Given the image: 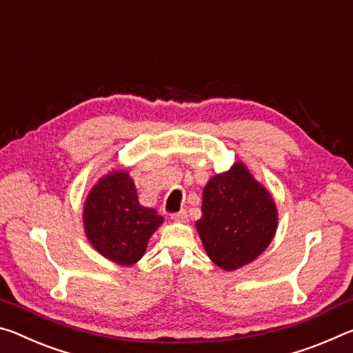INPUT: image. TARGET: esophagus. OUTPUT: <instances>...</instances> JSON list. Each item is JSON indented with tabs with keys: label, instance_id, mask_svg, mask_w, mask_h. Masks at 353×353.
I'll use <instances>...</instances> for the list:
<instances>
[{
	"label": "esophagus",
	"instance_id": "obj_1",
	"mask_svg": "<svg viewBox=\"0 0 353 353\" xmlns=\"http://www.w3.org/2000/svg\"><path fill=\"white\" fill-rule=\"evenodd\" d=\"M170 219L173 222H180V223H186L188 222V212L181 210L180 212H175V214H172Z\"/></svg>",
	"mask_w": 353,
	"mask_h": 353
}]
</instances>
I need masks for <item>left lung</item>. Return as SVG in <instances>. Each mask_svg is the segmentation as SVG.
I'll return each mask as SVG.
<instances>
[{
  "label": "left lung",
  "mask_w": 353,
  "mask_h": 353,
  "mask_svg": "<svg viewBox=\"0 0 353 353\" xmlns=\"http://www.w3.org/2000/svg\"><path fill=\"white\" fill-rule=\"evenodd\" d=\"M201 199L195 228L208 256L221 269H241L272 242L279 227L275 200L242 161L211 176Z\"/></svg>",
  "instance_id": "8db88e82"
}]
</instances>
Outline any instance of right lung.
<instances>
[{"label":"right lung","instance_id":"obj_1","mask_svg":"<svg viewBox=\"0 0 353 353\" xmlns=\"http://www.w3.org/2000/svg\"><path fill=\"white\" fill-rule=\"evenodd\" d=\"M163 222L156 210L139 203L136 184L125 169L103 175L84 201L85 238L101 256L120 265H132L143 256Z\"/></svg>","mask_w":353,"mask_h":353}]
</instances>
